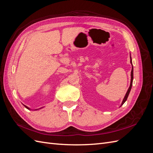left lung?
I'll return each instance as SVG.
<instances>
[{"label": "left lung", "instance_id": "left-lung-1", "mask_svg": "<svg viewBox=\"0 0 153 153\" xmlns=\"http://www.w3.org/2000/svg\"><path fill=\"white\" fill-rule=\"evenodd\" d=\"M130 62H131V65H132V60H131V55H130ZM133 80V65H132V69H131V82H130V85H129V89H128V91H127V92H126V95H125L124 98V99H123V102H122L121 106L125 103V101H126V100H127V98H128V95H129V92H130L131 89V87H132Z\"/></svg>", "mask_w": 153, "mask_h": 153}]
</instances>
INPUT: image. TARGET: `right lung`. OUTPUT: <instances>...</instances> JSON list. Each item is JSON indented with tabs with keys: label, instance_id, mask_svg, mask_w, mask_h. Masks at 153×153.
Returning <instances> with one entry per match:
<instances>
[{
	"label": "right lung",
	"instance_id": "obj_1",
	"mask_svg": "<svg viewBox=\"0 0 153 153\" xmlns=\"http://www.w3.org/2000/svg\"><path fill=\"white\" fill-rule=\"evenodd\" d=\"M24 106H25V108H27V109H29V110H30V108H29V107H27V106H25V105H24Z\"/></svg>",
	"mask_w": 153,
	"mask_h": 153
}]
</instances>
